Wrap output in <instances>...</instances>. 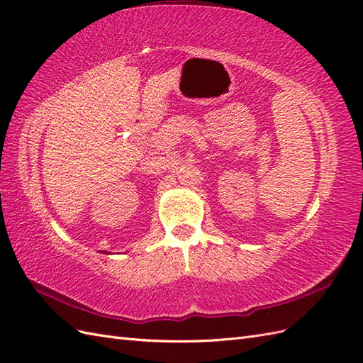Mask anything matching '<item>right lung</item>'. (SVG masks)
Segmentation results:
<instances>
[{
    "label": "right lung",
    "instance_id": "add662e5",
    "mask_svg": "<svg viewBox=\"0 0 363 363\" xmlns=\"http://www.w3.org/2000/svg\"><path fill=\"white\" fill-rule=\"evenodd\" d=\"M104 252H106V255H108V252H107V251H104Z\"/></svg>",
    "mask_w": 363,
    "mask_h": 363
}]
</instances>
